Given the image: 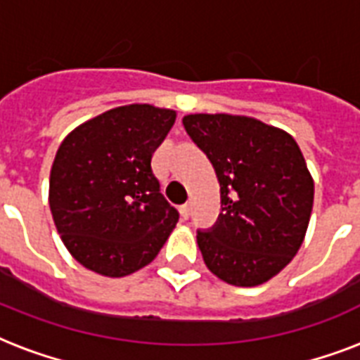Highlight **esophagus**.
I'll list each match as a JSON object with an SVG mask.
<instances>
[{
	"label": "esophagus",
	"mask_w": 360,
	"mask_h": 360,
	"mask_svg": "<svg viewBox=\"0 0 360 360\" xmlns=\"http://www.w3.org/2000/svg\"><path fill=\"white\" fill-rule=\"evenodd\" d=\"M179 213H181V219H188L191 217V205L188 203H185V205H181L179 207Z\"/></svg>",
	"instance_id": "esophagus-1"
}]
</instances>
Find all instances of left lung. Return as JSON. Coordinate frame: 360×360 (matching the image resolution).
I'll use <instances>...</instances> for the list:
<instances>
[{"mask_svg": "<svg viewBox=\"0 0 360 360\" xmlns=\"http://www.w3.org/2000/svg\"><path fill=\"white\" fill-rule=\"evenodd\" d=\"M183 124L220 185L219 222L198 233L203 262L226 284L267 282L299 252L312 214L301 149L285 130L248 115L188 114Z\"/></svg>", "mask_w": 360, "mask_h": 360, "instance_id": "8db88e82", "label": "left lung"}]
</instances>
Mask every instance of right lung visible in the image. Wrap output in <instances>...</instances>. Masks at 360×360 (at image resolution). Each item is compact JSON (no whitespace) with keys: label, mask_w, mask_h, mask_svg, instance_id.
Returning <instances> with one entry per match:
<instances>
[{"label":"right lung","mask_w":360,"mask_h":360,"mask_svg":"<svg viewBox=\"0 0 360 360\" xmlns=\"http://www.w3.org/2000/svg\"><path fill=\"white\" fill-rule=\"evenodd\" d=\"M175 110L124 104L87 120L61 141L48 203L59 237L87 271L121 278L157 257L179 213L160 194L151 158Z\"/></svg>","instance_id":"right-lung-1"}]
</instances>
